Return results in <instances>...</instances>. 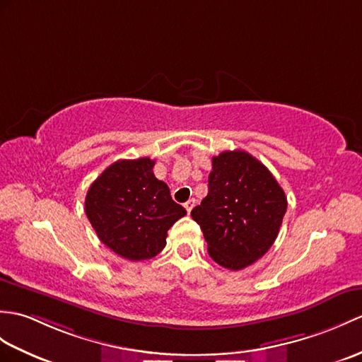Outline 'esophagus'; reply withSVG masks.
Wrapping results in <instances>:
<instances>
[{
  "mask_svg": "<svg viewBox=\"0 0 362 362\" xmlns=\"http://www.w3.org/2000/svg\"><path fill=\"white\" fill-rule=\"evenodd\" d=\"M194 204H196V200H194V199H189L188 202H185V205H183V206L187 208V211H188V213H191V209L194 208Z\"/></svg>",
  "mask_w": 362,
  "mask_h": 362,
  "instance_id": "esophagus-1",
  "label": "esophagus"
}]
</instances>
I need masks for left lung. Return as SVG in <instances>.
Returning <instances> with one entry per match:
<instances>
[{
	"label": "left lung",
	"mask_w": 362,
	"mask_h": 362,
	"mask_svg": "<svg viewBox=\"0 0 362 362\" xmlns=\"http://www.w3.org/2000/svg\"><path fill=\"white\" fill-rule=\"evenodd\" d=\"M285 211L287 197L268 168L236 149L213 157L208 194L191 217L214 262L238 272L272 248Z\"/></svg>",
	"instance_id": "8db88e82"
}]
</instances>
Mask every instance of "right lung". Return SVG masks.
<instances>
[{
	"label": "right lung",
	"instance_id": "1",
	"mask_svg": "<svg viewBox=\"0 0 362 362\" xmlns=\"http://www.w3.org/2000/svg\"><path fill=\"white\" fill-rule=\"evenodd\" d=\"M149 157L107 166L86 194V216L105 245L128 260L157 256L168 230L187 214L171 199L168 185L154 173Z\"/></svg>",
	"mask_w": 362,
	"mask_h": 362
}]
</instances>
